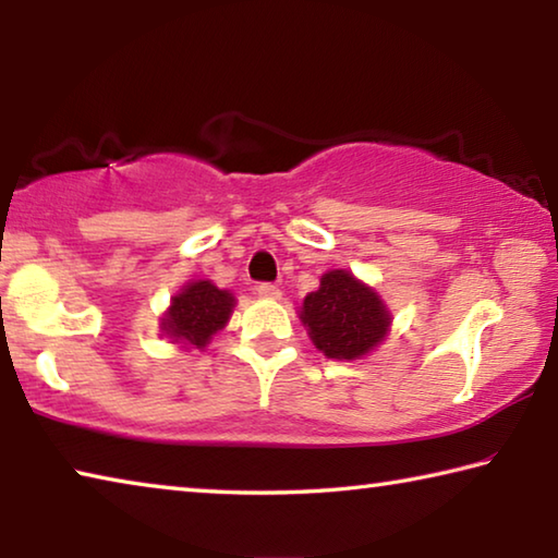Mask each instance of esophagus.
<instances>
[{
  "mask_svg": "<svg viewBox=\"0 0 558 558\" xmlns=\"http://www.w3.org/2000/svg\"><path fill=\"white\" fill-rule=\"evenodd\" d=\"M256 290H258V295L266 298V300H280V295H282L280 288L272 286V282H260Z\"/></svg>",
  "mask_w": 558,
  "mask_h": 558,
  "instance_id": "obj_1",
  "label": "esophagus"
}]
</instances>
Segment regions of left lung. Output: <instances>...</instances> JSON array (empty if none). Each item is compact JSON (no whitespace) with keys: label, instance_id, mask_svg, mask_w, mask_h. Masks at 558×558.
I'll list each match as a JSON object with an SVG mask.
<instances>
[{"label":"left lung","instance_id":"1","mask_svg":"<svg viewBox=\"0 0 558 558\" xmlns=\"http://www.w3.org/2000/svg\"><path fill=\"white\" fill-rule=\"evenodd\" d=\"M300 323L327 359H362L391 332L393 315L379 292L352 270L335 268L300 305Z\"/></svg>","mask_w":558,"mask_h":558}]
</instances>
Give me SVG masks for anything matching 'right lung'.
<instances>
[{
  "instance_id": "add662e5",
  "label": "right lung",
  "mask_w": 558,
  "mask_h": 558,
  "mask_svg": "<svg viewBox=\"0 0 558 558\" xmlns=\"http://www.w3.org/2000/svg\"><path fill=\"white\" fill-rule=\"evenodd\" d=\"M235 298L231 290L216 288L211 280H189L169 300V307L159 317V329L172 344L204 352L216 332L229 325Z\"/></svg>"
}]
</instances>
